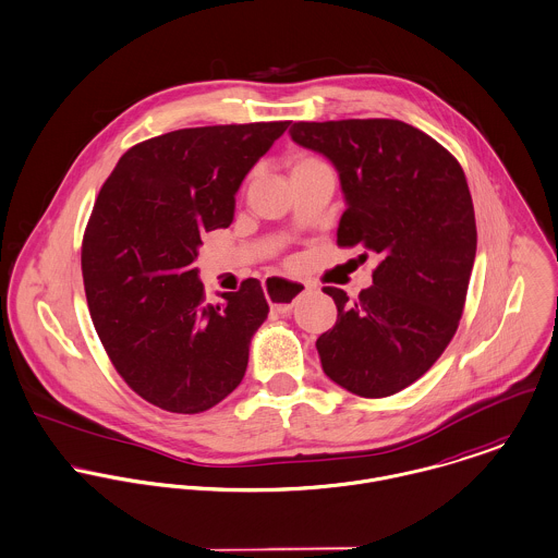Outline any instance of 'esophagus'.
Returning <instances> with one entry per match:
<instances>
[{
	"label": "esophagus",
	"instance_id": "1",
	"mask_svg": "<svg viewBox=\"0 0 558 558\" xmlns=\"http://www.w3.org/2000/svg\"><path fill=\"white\" fill-rule=\"evenodd\" d=\"M263 289L271 302V311L274 313H280V315H287L291 313L293 304L298 302V298L306 295L313 291L311 284L306 282H298V280H287V278H267L263 282Z\"/></svg>",
	"mask_w": 558,
	"mask_h": 558
}]
</instances>
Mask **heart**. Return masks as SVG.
Returning a JSON list of instances; mask_svg holds the SVG:
<instances>
[{
    "instance_id": "1",
    "label": "heart",
    "mask_w": 558,
    "mask_h": 558,
    "mask_svg": "<svg viewBox=\"0 0 558 558\" xmlns=\"http://www.w3.org/2000/svg\"><path fill=\"white\" fill-rule=\"evenodd\" d=\"M322 166H328V163L324 159L315 157V155H295L289 161L291 174H298V172H304V170H313V168H322Z\"/></svg>"
}]
</instances>
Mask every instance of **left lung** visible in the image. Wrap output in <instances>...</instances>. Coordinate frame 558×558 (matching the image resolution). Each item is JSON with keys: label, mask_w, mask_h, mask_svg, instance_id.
<instances>
[{"label": "left lung", "mask_w": 558, "mask_h": 558, "mask_svg": "<svg viewBox=\"0 0 558 558\" xmlns=\"http://www.w3.org/2000/svg\"><path fill=\"white\" fill-rule=\"evenodd\" d=\"M291 137L338 170L347 201L338 247L379 256L357 300L324 287L338 317L317 338L322 366L357 397H390L423 377L457 332L476 254L465 174L442 144L401 120L293 122Z\"/></svg>", "instance_id": "left-lung-1"}]
</instances>
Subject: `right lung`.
<instances>
[{"mask_svg":"<svg viewBox=\"0 0 558 558\" xmlns=\"http://www.w3.org/2000/svg\"><path fill=\"white\" fill-rule=\"evenodd\" d=\"M291 120L170 131L131 146L104 183L82 241L95 330L144 401L201 414L243 379L269 304L256 278L207 304L194 260L226 228L250 168Z\"/></svg>","mask_w":558,"mask_h":558,"instance_id":"obj_1","label":"right lung"}]
</instances>
